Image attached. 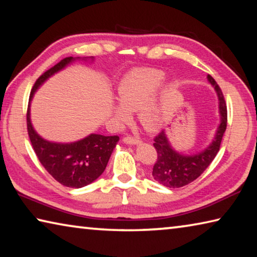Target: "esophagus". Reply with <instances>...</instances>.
<instances>
[{
    "label": "esophagus",
    "instance_id": "34e87169",
    "mask_svg": "<svg viewBox=\"0 0 257 257\" xmlns=\"http://www.w3.org/2000/svg\"><path fill=\"white\" fill-rule=\"evenodd\" d=\"M123 143H125V144H129V145H136V144H139L141 143V141H139L138 138H135V137H132V136H127L123 138Z\"/></svg>",
    "mask_w": 257,
    "mask_h": 257
}]
</instances>
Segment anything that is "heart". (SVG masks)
Returning <instances> with one entry per match:
<instances>
[{"label": "heart", "mask_w": 257, "mask_h": 257, "mask_svg": "<svg viewBox=\"0 0 257 257\" xmlns=\"http://www.w3.org/2000/svg\"><path fill=\"white\" fill-rule=\"evenodd\" d=\"M163 80L164 73L158 69H137L125 75L118 85L120 104L113 106L116 119L124 122L130 118L129 112L138 111L143 125L149 129L158 128L162 122L161 107L152 97Z\"/></svg>", "instance_id": "1"}]
</instances>
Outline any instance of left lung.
Segmentation results:
<instances>
[{"label": "left lung", "mask_w": 257, "mask_h": 257, "mask_svg": "<svg viewBox=\"0 0 257 257\" xmlns=\"http://www.w3.org/2000/svg\"><path fill=\"white\" fill-rule=\"evenodd\" d=\"M207 79L214 86L217 93L221 114V123L211 145L201 153L195 155H181L172 150L164 132H161L154 137L153 145L158 153V159L154 163L152 176L156 181L168 188H180L196 180L212 163L220 150L223 134L227 129V104H225L221 88L213 79V77L207 75Z\"/></svg>", "instance_id": "left-lung-1"}]
</instances>
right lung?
<instances>
[{
	"label": "right lung",
	"mask_w": 257,
	"mask_h": 257,
	"mask_svg": "<svg viewBox=\"0 0 257 257\" xmlns=\"http://www.w3.org/2000/svg\"><path fill=\"white\" fill-rule=\"evenodd\" d=\"M72 60V56L61 60L35 81L27 108V132L35 153L45 170L61 185L71 188H81L92 184L105 170L113 149L119 141V136L92 134L71 144L51 143L38 136L33 128L29 116L30 99L33 98L36 89L47 78L63 69Z\"/></svg>",
	"instance_id": "right-lung-1"
}]
</instances>
